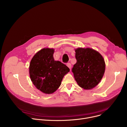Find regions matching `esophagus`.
Wrapping results in <instances>:
<instances>
[{"label":"esophagus","instance_id":"1","mask_svg":"<svg viewBox=\"0 0 127 127\" xmlns=\"http://www.w3.org/2000/svg\"><path fill=\"white\" fill-rule=\"evenodd\" d=\"M66 65H67V66H68L70 69H71L72 65H71V64L70 63H67V64H66Z\"/></svg>","mask_w":127,"mask_h":127}]
</instances>
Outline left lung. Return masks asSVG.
Segmentation results:
<instances>
[{
    "label": "left lung",
    "mask_w": 127,
    "mask_h": 127,
    "mask_svg": "<svg viewBox=\"0 0 127 127\" xmlns=\"http://www.w3.org/2000/svg\"><path fill=\"white\" fill-rule=\"evenodd\" d=\"M76 63L72 71L78 86L89 90L97 85L105 71V63L98 52L90 48L75 50Z\"/></svg>",
    "instance_id": "8db88e82"
}]
</instances>
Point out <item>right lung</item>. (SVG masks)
<instances>
[{"label":"right lung","instance_id":"1","mask_svg":"<svg viewBox=\"0 0 127 127\" xmlns=\"http://www.w3.org/2000/svg\"><path fill=\"white\" fill-rule=\"evenodd\" d=\"M53 49H43L34 56L30 64V76L37 89L46 94L56 91L64 76L70 71L66 65L55 61Z\"/></svg>","mask_w":127,"mask_h":127}]
</instances>
